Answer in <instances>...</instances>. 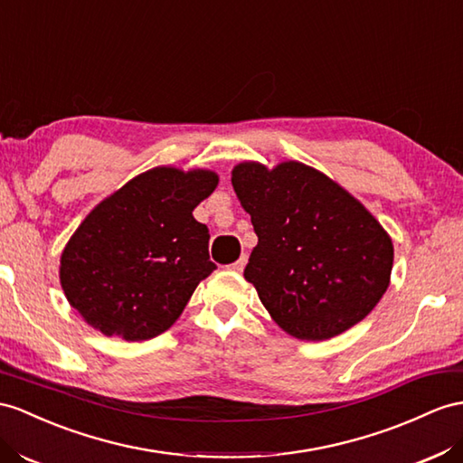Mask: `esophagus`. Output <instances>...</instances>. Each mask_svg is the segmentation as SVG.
I'll return each mask as SVG.
<instances>
[{
  "label": "esophagus",
  "mask_w": 463,
  "mask_h": 463,
  "mask_svg": "<svg viewBox=\"0 0 463 463\" xmlns=\"http://www.w3.org/2000/svg\"><path fill=\"white\" fill-rule=\"evenodd\" d=\"M246 262H248V258H246V254H244V256H241L239 260H236L234 264H231L229 268H231L232 271H242V269H244V266H246Z\"/></svg>",
  "instance_id": "esophagus-1"
}]
</instances>
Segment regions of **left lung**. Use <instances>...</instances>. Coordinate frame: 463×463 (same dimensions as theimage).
<instances>
[{"label":"left lung","mask_w":463,"mask_h":463,"mask_svg":"<svg viewBox=\"0 0 463 463\" xmlns=\"http://www.w3.org/2000/svg\"><path fill=\"white\" fill-rule=\"evenodd\" d=\"M232 187L258 244L244 278L271 318L299 340L358 325L389 288L393 242L358 199L301 162H242Z\"/></svg>","instance_id":"1"}]
</instances>
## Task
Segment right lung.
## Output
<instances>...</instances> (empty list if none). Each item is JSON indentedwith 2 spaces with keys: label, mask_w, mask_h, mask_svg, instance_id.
<instances>
[{
  "label": "right lung",
  "mask_w": 463,
  "mask_h": 463,
  "mask_svg": "<svg viewBox=\"0 0 463 463\" xmlns=\"http://www.w3.org/2000/svg\"><path fill=\"white\" fill-rule=\"evenodd\" d=\"M219 184L211 170L158 165L103 199L61 258L68 303L105 336L140 342L182 315L209 260V229L194 209Z\"/></svg>",
  "instance_id": "right-lung-1"
}]
</instances>
